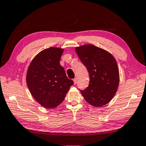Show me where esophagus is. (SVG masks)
<instances>
[{"label": "esophagus", "instance_id": "34e87169", "mask_svg": "<svg viewBox=\"0 0 146 146\" xmlns=\"http://www.w3.org/2000/svg\"><path fill=\"white\" fill-rule=\"evenodd\" d=\"M73 81H74V84H76L77 82H78V79H77V78H74Z\"/></svg>", "mask_w": 146, "mask_h": 146}]
</instances>
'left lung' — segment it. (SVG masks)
<instances>
[{
    "instance_id": "8db88e82",
    "label": "left lung",
    "mask_w": 146,
    "mask_h": 146,
    "mask_svg": "<svg viewBox=\"0 0 146 146\" xmlns=\"http://www.w3.org/2000/svg\"><path fill=\"white\" fill-rule=\"evenodd\" d=\"M76 52L89 72V86L81 90L85 100L94 107L105 106L116 93L119 82V68L114 57L92 44L76 47Z\"/></svg>"
}]
</instances>
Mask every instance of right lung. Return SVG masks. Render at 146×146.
Instances as JSON below:
<instances>
[{
    "label": "right lung",
    "instance_id": "add662e5",
    "mask_svg": "<svg viewBox=\"0 0 146 146\" xmlns=\"http://www.w3.org/2000/svg\"><path fill=\"white\" fill-rule=\"evenodd\" d=\"M64 49L51 47L41 51L29 65L26 81L30 93L47 109L60 105L74 84L66 76L60 60Z\"/></svg>",
    "mask_w": 146,
    "mask_h": 146
}]
</instances>
